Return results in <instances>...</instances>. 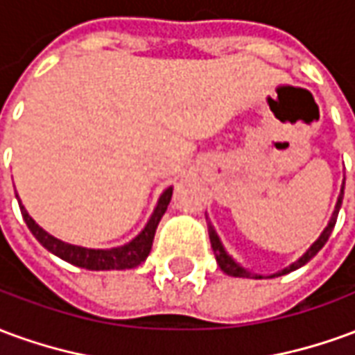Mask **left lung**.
<instances>
[{
	"label": "left lung",
	"instance_id": "left-lung-1",
	"mask_svg": "<svg viewBox=\"0 0 355 355\" xmlns=\"http://www.w3.org/2000/svg\"><path fill=\"white\" fill-rule=\"evenodd\" d=\"M343 196H344V188L340 190V196H338V201H336V207L335 211H333V216H331V220H329L327 228L323 230V234L320 236V239L313 243L308 251H306L300 259H298L295 264H291L289 268H285V270H282L279 274L275 275H283V274H289V272H293V270H297V268L304 266L306 262L310 261V259H313L315 254L320 253L321 247L327 243L329 236H331V232H333V228H335L336 224V216H338V209H340V205H343ZM209 239H211V247H213V251H215V259H216V264L220 266V270H223L224 274L228 275H234V277H251V274L247 272L245 268H241L239 264H236V262L232 261L230 257L226 254V251L223 249V243H220V239H218V236L215 234V230H213V226L209 224Z\"/></svg>",
	"mask_w": 355,
	"mask_h": 355
}]
</instances>
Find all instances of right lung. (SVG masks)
<instances>
[{"label":"right lung","mask_w":355,"mask_h":355,"mask_svg":"<svg viewBox=\"0 0 355 355\" xmlns=\"http://www.w3.org/2000/svg\"><path fill=\"white\" fill-rule=\"evenodd\" d=\"M171 196H173V188H167V190L162 193L159 201H157V207H155L154 215L150 218V223L146 224V228L140 232L139 236L132 239L131 243H127V245L123 247H117V249H108V251L68 245L64 241L53 238L47 232L42 230V228L32 220V216L28 215L26 209L22 207L20 200L19 207L20 213H22V218H24V223H26V226L30 228V232L34 234L35 239H37L47 251H51L53 254H57L58 259L70 262L73 266L87 268V270H129V268L139 266L140 262L146 261V257L150 254V249H152L155 228H157V224L162 220L163 213L167 211Z\"/></svg>","instance_id":"right-lung-1"}]
</instances>
